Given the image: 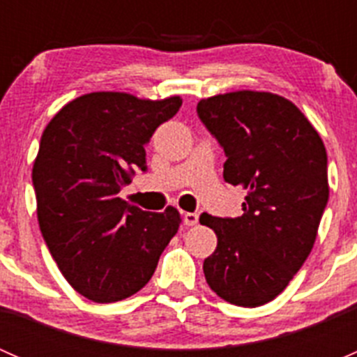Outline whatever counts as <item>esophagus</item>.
Instances as JSON below:
<instances>
[{
    "instance_id": "esophagus-1",
    "label": "esophagus",
    "mask_w": 357,
    "mask_h": 357,
    "mask_svg": "<svg viewBox=\"0 0 357 357\" xmlns=\"http://www.w3.org/2000/svg\"><path fill=\"white\" fill-rule=\"evenodd\" d=\"M183 221H185L186 226H195L197 222H199V214H197V212H186Z\"/></svg>"
}]
</instances>
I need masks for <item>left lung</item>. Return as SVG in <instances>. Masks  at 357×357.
I'll list each match as a JSON object with an SVG mask.
<instances>
[{
    "instance_id": "8db88e82",
    "label": "left lung",
    "mask_w": 357,
    "mask_h": 357,
    "mask_svg": "<svg viewBox=\"0 0 357 357\" xmlns=\"http://www.w3.org/2000/svg\"><path fill=\"white\" fill-rule=\"evenodd\" d=\"M197 114L225 150V181L247 192L240 218L200 215L218 236L205 280L229 304L257 307L287 289L314 245L330 193L325 145L305 115L273 93L215 95L200 100Z\"/></svg>"
}]
</instances>
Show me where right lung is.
<instances>
[{"mask_svg": "<svg viewBox=\"0 0 357 357\" xmlns=\"http://www.w3.org/2000/svg\"><path fill=\"white\" fill-rule=\"evenodd\" d=\"M183 100H142L129 93H88L68 102L43 131L32 167L43 238L82 297L117 302L142 290L178 233V208L146 212L119 195L145 145Z\"/></svg>", "mask_w": 357, "mask_h": 357, "instance_id": "add662e5", "label": "right lung"}]
</instances>
